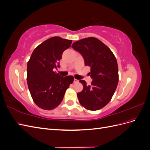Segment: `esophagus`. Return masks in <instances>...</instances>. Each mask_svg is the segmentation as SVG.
Here are the masks:
<instances>
[{
    "instance_id": "1",
    "label": "esophagus",
    "mask_w": 150,
    "mask_h": 150,
    "mask_svg": "<svg viewBox=\"0 0 150 150\" xmlns=\"http://www.w3.org/2000/svg\"><path fill=\"white\" fill-rule=\"evenodd\" d=\"M78 82H79V80L76 79H74V83H78Z\"/></svg>"
}]
</instances>
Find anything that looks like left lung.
I'll return each instance as SVG.
<instances>
[{"instance_id":"8db88e82","label":"left lung","mask_w":150,"mask_h":150,"mask_svg":"<svg viewBox=\"0 0 150 150\" xmlns=\"http://www.w3.org/2000/svg\"><path fill=\"white\" fill-rule=\"evenodd\" d=\"M72 47L83 56L85 66L91 67V85L80 80L83 89L78 93L80 104L86 109L96 111L111 101L118 83V67L110 49L100 40L93 37L81 39Z\"/></svg>"}]
</instances>
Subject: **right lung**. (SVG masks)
Masks as SVG:
<instances>
[{"label": "right lung", "mask_w": 150, "mask_h": 150, "mask_svg": "<svg viewBox=\"0 0 150 150\" xmlns=\"http://www.w3.org/2000/svg\"><path fill=\"white\" fill-rule=\"evenodd\" d=\"M72 40L52 37L39 44L32 53L27 65V82L31 96L40 108L52 110L59 105L74 77H62L54 71Z\"/></svg>", "instance_id": "obj_1"}]
</instances>
